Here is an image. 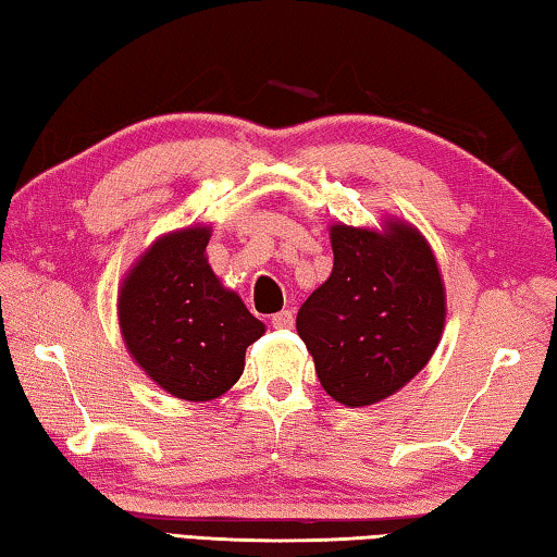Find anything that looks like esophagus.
Segmentation results:
<instances>
[{"instance_id":"obj_1","label":"esophagus","mask_w":557,"mask_h":557,"mask_svg":"<svg viewBox=\"0 0 557 557\" xmlns=\"http://www.w3.org/2000/svg\"><path fill=\"white\" fill-rule=\"evenodd\" d=\"M292 322H295V312L292 309H282V312L272 314V326L275 329H289Z\"/></svg>"}]
</instances>
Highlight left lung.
<instances>
[{"label":"left lung","mask_w":557,"mask_h":557,"mask_svg":"<svg viewBox=\"0 0 557 557\" xmlns=\"http://www.w3.org/2000/svg\"><path fill=\"white\" fill-rule=\"evenodd\" d=\"M332 275L297 314L317 379L348 408L381 403L412 381L445 329V285L432 248L398 219L383 231L329 228Z\"/></svg>","instance_id":"8db88e82"}]
</instances>
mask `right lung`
<instances>
[{
  "mask_svg": "<svg viewBox=\"0 0 557 557\" xmlns=\"http://www.w3.org/2000/svg\"><path fill=\"white\" fill-rule=\"evenodd\" d=\"M209 225L157 238L122 280L120 332L127 351L159 388L203 403L235 385L245 348L265 334L206 258Z\"/></svg>",
  "mask_w": 557,
  "mask_h": 557,
  "instance_id": "add662e5",
  "label": "right lung"
}]
</instances>
